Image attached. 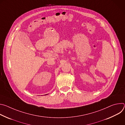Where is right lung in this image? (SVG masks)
Masks as SVG:
<instances>
[{
	"label": "right lung",
	"instance_id": "1",
	"mask_svg": "<svg viewBox=\"0 0 125 125\" xmlns=\"http://www.w3.org/2000/svg\"><path fill=\"white\" fill-rule=\"evenodd\" d=\"M45 95H46V94H45Z\"/></svg>",
	"mask_w": 125,
	"mask_h": 125
}]
</instances>
